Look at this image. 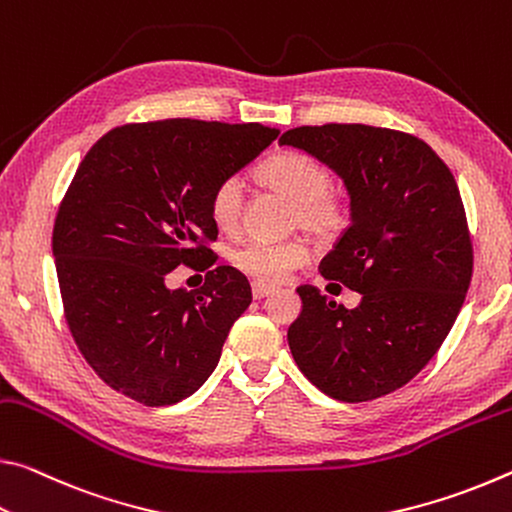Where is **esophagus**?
<instances>
[{"label":"esophagus","instance_id":"1","mask_svg":"<svg viewBox=\"0 0 512 512\" xmlns=\"http://www.w3.org/2000/svg\"><path fill=\"white\" fill-rule=\"evenodd\" d=\"M272 292H274L272 286H265V283H258V281L251 283V295H254V299H265L267 295H272Z\"/></svg>","mask_w":512,"mask_h":512}]
</instances>
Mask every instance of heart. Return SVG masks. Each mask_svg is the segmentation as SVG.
Returning a JSON list of instances; mask_svg holds the SVG:
<instances>
[{
  "instance_id": "heart-1",
  "label": "heart",
  "mask_w": 512,
  "mask_h": 512,
  "mask_svg": "<svg viewBox=\"0 0 512 512\" xmlns=\"http://www.w3.org/2000/svg\"><path fill=\"white\" fill-rule=\"evenodd\" d=\"M258 177L272 190L295 201L292 222L317 238H331L345 222V208L333 195L331 170L301 152H281L265 161ZM245 211V186L240 177H226L211 195L213 222L222 231H236ZM308 247L301 240H249L231 251L236 270L258 283H281L306 261Z\"/></svg>"
}]
</instances>
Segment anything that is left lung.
Listing matches in <instances>:
<instances>
[{
  "instance_id": "obj_1",
  "label": "left lung",
  "mask_w": 512,
  "mask_h": 512,
  "mask_svg": "<svg viewBox=\"0 0 512 512\" xmlns=\"http://www.w3.org/2000/svg\"><path fill=\"white\" fill-rule=\"evenodd\" d=\"M279 142L345 183L351 224L320 272L360 292V304L345 308L315 286H299L301 313L288 329L292 358L333 399L388 395L435 356L472 279L454 174L420 138L367 124L299 127Z\"/></svg>"
}]
</instances>
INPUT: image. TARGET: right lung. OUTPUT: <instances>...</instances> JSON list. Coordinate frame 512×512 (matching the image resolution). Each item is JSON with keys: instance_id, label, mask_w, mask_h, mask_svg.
<instances>
[{"instance_id": "1", "label": "right lung", "mask_w": 512, "mask_h": 512, "mask_svg": "<svg viewBox=\"0 0 512 512\" xmlns=\"http://www.w3.org/2000/svg\"><path fill=\"white\" fill-rule=\"evenodd\" d=\"M258 122L124 124L83 158L58 208L52 251L65 320L99 379L145 406L199 390L251 304L245 274L208 270L195 292L167 288L183 265L211 267V195L272 145Z\"/></svg>"}]
</instances>
